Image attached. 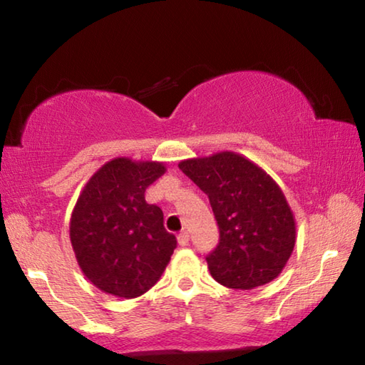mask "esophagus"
<instances>
[{
    "instance_id": "obj_1",
    "label": "esophagus",
    "mask_w": 365,
    "mask_h": 365,
    "mask_svg": "<svg viewBox=\"0 0 365 365\" xmlns=\"http://www.w3.org/2000/svg\"><path fill=\"white\" fill-rule=\"evenodd\" d=\"M177 240H178V245H180V246H187L188 242H190V237H188L187 232H182V233H178Z\"/></svg>"
}]
</instances>
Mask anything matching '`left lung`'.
<instances>
[{
	"label": "left lung",
	"mask_w": 365,
	"mask_h": 365,
	"mask_svg": "<svg viewBox=\"0 0 365 365\" xmlns=\"http://www.w3.org/2000/svg\"><path fill=\"white\" fill-rule=\"evenodd\" d=\"M209 196L220 240L206 257L212 279L235 289L270 283L285 269L296 243V219L274 178L233 151L178 164Z\"/></svg>",
	"instance_id": "left-lung-1"
}]
</instances>
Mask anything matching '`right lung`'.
Here are the masks:
<instances>
[{
  "instance_id": "obj_1",
  "label": "right lung",
  "mask_w": 365,
  "mask_h": 365,
  "mask_svg": "<svg viewBox=\"0 0 365 365\" xmlns=\"http://www.w3.org/2000/svg\"><path fill=\"white\" fill-rule=\"evenodd\" d=\"M165 170L159 160L114 158L80 191L69 237L80 270L101 292L137 298L168 267L177 238L165 230L163 209L145 200Z\"/></svg>"
}]
</instances>
